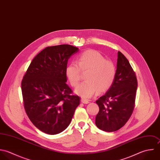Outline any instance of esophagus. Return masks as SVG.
Segmentation results:
<instances>
[{
    "label": "esophagus",
    "mask_w": 160,
    "mask_h": 160,
    "mask_svg": "<svg viewBox=\"0 0 160 160\" xmlns=\"http://www.w3.org/2000/svg\"><path fill=\"white\" fill-rule=\"evenodd\" d=\"M81 102H82V103H83V104H87L89 103V101H88V100H86V99H81Z\"/></svg>",
    "instance_id": "esophagus-1"
}]
</instances>
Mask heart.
Wrapping results in <instances>:
<instances>
[{
	"label": "heart",
	"mask_w": 160,
	"mask_h": 160,
	"mask_svg": "<svg viewBox=\"0 0 160 160\" xmlns=\"http://www.w3.org/2000/svg\"><path fill=\"white\" fill-rule=\"evenodd\" d=\"M81 71H88L86 75L87 81L77 86L75 93L84 99L91 98L98 91L104 92L108 90L116 76V68L113 62L93 50L81 54L77 63L72 62L66 66L65 74L72 87H76L79 83Z\"/></svg>",
	"instance_id": "heart-1"
}]
</instances>
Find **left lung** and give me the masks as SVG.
<instances>
[{
    "instance_id": "left-lung-1",
    "label": "left lung",
    "mask_w": 160,
    "mask_h": 160,
    "mask_svg": "<svg viewBox=\"0 0 160 160\" xmlns=\"http://www.w3.org/2000/svg\"><path fill=\"white\" fill-rule=\"evenodd\" d=\"M137 79L129 61L118 52L116 76L106 93L96 101L99 111L96 125L111 132L122 128L132 114L137 89Z\"/></svg>"
}]
</instances>
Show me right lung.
<instances>
[{
	"mask_svg": "<svg viewBox=\"0 0 160 160\" xmlns=\"http://www.w3.org/2000/svg\"><path fill=\"white\" fill-rule=\"evenodd\" d=\"M79 52L69 45L48 47L31 62L22 81L26 113L42 132L55 135L69 125L80 98L66 84L68 59Z\"/></svg>",
	"mask_w": 160,
	"mask_h": 160,
	"instance_id": "1",
	"label": "right lung"
}]
</instances>
